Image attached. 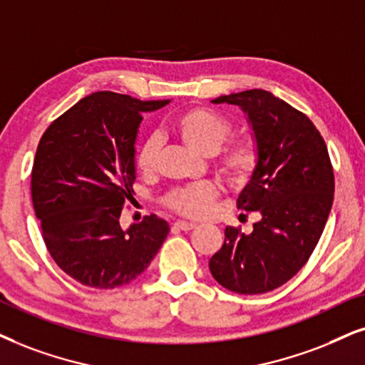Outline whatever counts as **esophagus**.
<instances>
[{
    "label": "esophagus",
    "mask_w": 365,
    "mask_h": 365,
    "mask_svg": "<svg viewBox=\"0 0 365 365\" xmlns=\"http://www.w3.org/2000/svg\"><path fill=\"white\" fill-rule=\"evenodd\" d=\"M173 227L180 229V230H192V229H195L197 225L193 222H183V220H178V222L173 224Z\"/></svg>",
    "instance_id": "obj_1"
}]
</instances>
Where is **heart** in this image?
I'll list each match as a JSON object with an SVG mask.
<instances>
[{"mask_svg": "<svg viewBox=\"0 0 365 365\" xmlns=\"http://www.w3.org/2000/svg\"><path fill=\"white\" fill-rule=\"evenodd\" d=\"M172 129L188 148L202 155H212L232 135L234 126L227 118L217 110L195 106L180 113L172 121ZM158 150L160 145L156 138H148L143 143L136 156V167L141 173L153 172ZM259 161V143L251 136H239L229 140L223 148L217 152L214 165L219 177L227 185L242 187L256 173ZM215 198L217 190L214 185L195 183V185L170 192L163 198V204L180 215L197 219L210 210Z\"/></svg>", "mask_w": 365, "mask_h": 365, "instance_id": "1", "label": "heart"}]
</instances>
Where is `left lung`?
I'll use <instances>...</instances> for the list:
<instances>
[{"label":"left lung","instance_id":"left-lung-1","mask_svg":"<svg viewBox=\"0 0 365 365\" xmlns=\"http://www.w3.org/2000/svg\"><path fill=\"white\" fill-rule=\"evenodd\" d=\"M212 103L239 106L252 124L261 161L237 209L259 212L261 220L251 234L225 227L209 269L234 293L273 292L307 264L325 229L335 192L329 150L307 114L271 92L242 91Z\"/></svg>","mask_w":365,"mask_h":365}]
</instances>
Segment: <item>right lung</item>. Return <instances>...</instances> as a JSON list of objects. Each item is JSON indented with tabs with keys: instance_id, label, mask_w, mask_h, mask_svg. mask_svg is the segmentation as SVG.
Masks as SVG:
<instances>
[{
	"instance_id": "obj_1",
	"label": "right lung",
	"mask_w": 365,
	"mask_h": 365,
	"mask_svg": "<svg viewBox=\"0 0 365 365\" xmlns=\"http://www.w3.org/2000/svg\"><path fill=\"white\" fill-rule=\"evenodd\" d=\"M170 101H138L101 91L45 129L31 168V202L52 259L81 284L113 289L148 267L168 236L151 214L128 230L121 210L133 197L135 141L143 113Z\"/></svg>"
}]
</instances>
